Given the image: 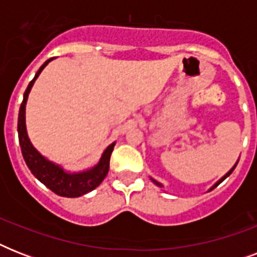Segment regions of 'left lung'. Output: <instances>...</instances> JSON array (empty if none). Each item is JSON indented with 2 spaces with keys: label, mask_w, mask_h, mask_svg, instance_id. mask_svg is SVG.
I'll list each match as a JSON object with an SVG mask.
<instances>
[{
  "label": "left lung",
  "mask_w": 257,
  "mask_h": 257,
  "mask_svg": "<svg viewBox=\"0 0 257 257\" xmlns=\"http://www.w3.org/2000/svg\"><path fill=\"white\" fill-rule=\"evenodd\" d=\"M236 165H237V163H236V164H235V165H233V167H232V169H229V172H227V173H225V175H224V176H223V177H221V179H220V180H219V181H217V183H216V184H215V185H213V187H212V188H211V189H209V191H212V189H213V188H216V187H217V185H219V184H220V183H221V181H223V180H225V179H227L228 176L231 175L232 172H233V169H235V168H236ZM151 180H152L153 183L156 184L157 187H160V188H163V184H160V183H159V181H156V180H155V179H152V177H151Z\"/></svg>",
  "instance_id": "left-lung-1"
}]
</instances>
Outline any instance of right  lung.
<instances>
[{
    "instance_id": "right-lung-1",
    "label": "right lung",
    "mask_w": 257,
    "mask_h": 257,
    "mask_svg": "<svg viewBox=\"0 0 257 257\" xmlns=\"http://www.w3.org/2000/svg\"><path fill=\"white\" fill-rule=\"evenodd\" d=\"M53 58H50L48 61L44 62V65L38 69L34 78L29 82V85L26 88L24 93V100L20 106V113H18V140L21 145V152L24 156L28 168L33 173L34 177L40 180L45 187H48L52 192L56 195L62 196V197H80L82 195H86L88 192L93 191L102 183L105 176L108 175L109 171V160H110V155L113 152L114 144L113 143L105 149L102 156H101L98 164L94 165L93 168L86 169L82 172H66L62 168L61 165L54 164L53 161L48 160L44 157L41 153L38 152L37 149L34 148L33 144L30 143L28 132H26V124H25V108L28 96L34 81L37 80L42 69L45 68Z\"/></svg>"
}]
</instances>
